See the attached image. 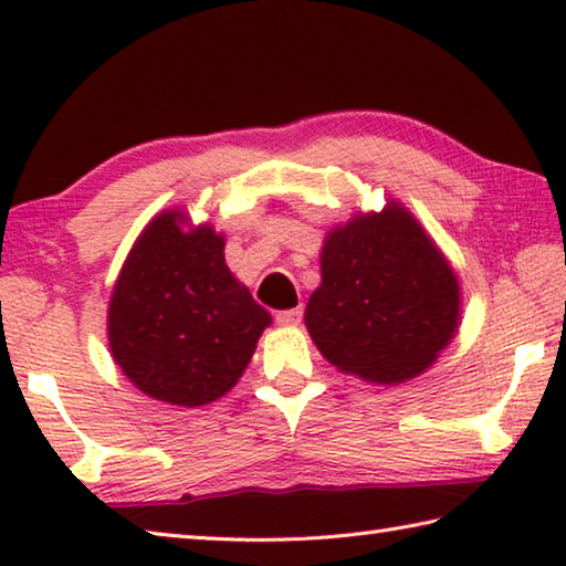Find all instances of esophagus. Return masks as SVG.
I'll list each match as a JSON object with an SVG mask.
<instances>
[{"mask_svg": "<svg viewBox=\"0 0 566 566\" xmlns=\"http://www.w3.org/2000/svg\"><path fill=\"white\" fill-rule=\"evenodd\" d=\"M276 324H282V327H294V324L302 322V310L300 306H294V310H282L274 314Z\"/></svg>", "mask_w": 566, "mask_h": 566, "instance_id": "1", "label": "esophagus"}]
</instances>
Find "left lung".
I'll return each instance as SVG.
<instances>
[{"label": "left lung", "mask_w": 566, "mask_h": 566, "mask_svg": "<svg viewBox=\"0 0 566 566\" xmlns=\"http://www.w3.org/2000/svg\"><path fill=\"white\" fill-rule=\"evenodd\" d=\"M304 324L322 357L377 385L424 371L459 327V280L407 207L357 214L324 239Z\"/></svg>", "instance_id": "left-lung-1"}]
</instances>
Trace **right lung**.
<instances>
[{"instance_id":"obj_1","label":"right lung","mask_w":566,"mask_h":566,"mask_svg":"<svg viewBox=\"0 0 566 566\" xmlns=\"http://www.w3.org/2000/svg\"><path fill=\"white\" fill-rule=\"evenodd\" d=\"M185 224L181 209H167L137 237L114 284L107 334L134 387L202 407L237 385L272 317L229 272L224 237Z\"/></svg>"}]
</instances>
